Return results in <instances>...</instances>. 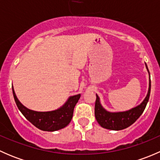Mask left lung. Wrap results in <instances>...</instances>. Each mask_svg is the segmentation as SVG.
<instances>
[{
    "label": "left lung",
    "mask_w": 160,
    "mask_h": 160,
    "mask_svg": "<svg viewBox=\"0 0 160 160\" xmlns=\"http://www.w3.org/2000/svg\"><path fill=\"white\" fill-rule=\"evenodd\" d=\"M148 72L149 73V69L146 63ZM150 77V73H149ZM150 90H151V80L149 78V88L148 90L147 96L144 101L137 107L131 109L129 111H123V112H109L107 111L101 106L100 103L99 97L96 94V101H95L94 114L96 120L101 127L110 130H122L129 127L134 123L138 118L141 116L146 107L150 96Z\"/></svg>",
    "instance_id": "1"
}]
</instances>
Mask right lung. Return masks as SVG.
<instances>
[{
	"label": "right lung",
	"instance_id": "1",
	"mask_svg": "<svg viewBox=\"0 0 160 160\" xmlns=\"http://www.w3.org/2000/svg\"><path fill=\"white\" fill-rule=\"evenodd\" d=\"M12 91L18 108L25 116V118L38 129L47 132L59 130L69 125L73 114L74 107L80 98V94L74 95L70 97L66 104L57 110L39 112L29 110L22 105L16 97L13 87Z\"/></svg>",
	"mask_w": 160,
	"mask_h": 160
}]
</instances>
